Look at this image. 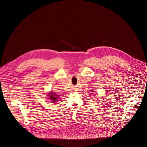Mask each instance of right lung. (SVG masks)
<instances>
[{"label":"right lung","mask_w":147,"mask_h":147,"mask_svg":"<svg viewBox=\"0 0 147 147\" xmlns=\"http://www.w3.org/2000/svg\"><path fill=\"white\" fill-rule=\"evenodd\" d=\"M48 97L47 98H49V99L50 100H51V102H57V100L60 98V95H57L56 94H55L54 92H52L51 91V92H49L48 93Z\"/></svg>","instance_id":"1"}]
</instances>
